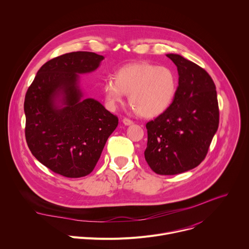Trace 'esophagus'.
<instances>
[{
  "instance_id": "1",
  "label": "esophagus",
  "mask_w": 249,
  "mask_h": 249,
  "mask_svg": "<svg viewBox=\"0 0 249 249\" xmlns=\"http://www.w3.org/2000/svg\"><path fill=\"white\" fill-rule=\"evenodd\" d=\"M122 122H123V124L126 125V126H130V125H132V124L134 123L132 120H130V119H128V118H123Z\"/></svg>"
}]
</instances>
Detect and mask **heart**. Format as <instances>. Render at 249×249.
I'll list each match as a JSON object with an SVG mask.
<instances>
[{
    "instance_id": "1",
    "label": "heart",
    "mask_w": 249,
    "mask_h": 249,
    "mask_svg": "<svg viewBox=\"0 0 249 249\" xmlns=\"http://www.w3.org/2000/svg\"><path fill=\"white\" fill-rule=\"evenodd\" d=\"M176 75L164 66L149 62L130 63L118 68L113 79H106L102 93L107 107L115 110L129 94L134 111L152 118L164 113L177 92Z\"/></svg>"
}]
</instances>
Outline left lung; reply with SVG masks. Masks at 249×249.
<instances>
[{
    "label": "left lung",
    "instance_id": "1",
    "mask_svg": "<svg viewBox=\"0 0 249 249\" xmlns=\"http://www.w3.org/2000/svg\"><path fill=\"white\" fill-rule=\"evenodd\" d=\"M177 67L178 87L170 107L147 123L145 159L160 175L198 166L219 127L216 86L210 75L179 54H166Z\"/></svg>",
    "mask_w": 249,
    "mask_h": 249
}]
</instances>
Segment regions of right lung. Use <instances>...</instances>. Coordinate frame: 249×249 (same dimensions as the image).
Returning <instances> with one entry per match:
<instances>
[{
    "label": "right lung",
    "instance_id": "obj_1",
    "mask_svg": "<svg viewBox=\"0 0 249 249\" xmlns=\"http://www.w3.org/2000/svg\"><path fill=\"white\" fill-rule=\"evenodd\" d=\"M103 56L72 52L45 63L24 99L25 139L31 154L70 178L89 174L118 118L96 99L86 97L81 76L94 72Z\"/></svg>",
    "mask_w": 249,
    "mask_h": 249
}]
</instances>
